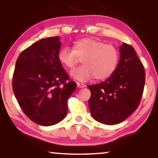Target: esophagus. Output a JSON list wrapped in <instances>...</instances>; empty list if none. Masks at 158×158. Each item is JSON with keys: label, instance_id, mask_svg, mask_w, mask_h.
<instances>
[{"label": "esophagus", "instance_id": "34e87169", "mask_svg": "<svg viewBox=\"0 0 158 158\" xmlns=\"http://www.w3.org/2000/svg\"><path fill=\"white\" fill-rule=\"evenodd\" d=\"M77 88H85V84L78 83V82L77 83Z\"/></svg>", "mask_w": 158, "mask_h": 158}]
</instances>
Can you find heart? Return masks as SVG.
Returning <instances> with one entry per match:
<instances>
[{"instance_id": "obj_1", "label": "heart", "mask_w": 158, "mask_h": 158, "mask_svg": "<svg viewBox=\"0 0 158 158\" xmlns=\"http://www.w3.org/2000/svg\"><path fill=\"white\" fill-rule=\"evenodd\" d=\"M57 57L66 68H73L82 57L83 64L71 72L73 78L85 82L95 77L103 80L111 76L117 67L119 53L114 45L104 44L93 38H83L73 43V49L63 47Z\"/></svg>"}]
</instances>
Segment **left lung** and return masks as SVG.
Segmentation results:
<instances>
[{
	"label": "left lung",
	"mask_w": 158,
	"mask_h": 158,
	"mask_svg": "<svg viewBox=\"0 0 158 158\" xmlns=\"http://www.w3.org/2000/svg\"><path fill=\"white\" fill-rule=\"evenodd\" d=\"M116 70L101 83L88 85L91 93L88 101L94 119L107 125L116 124L131 115L140 103L145 73L135 49L123 43Z\"/></svg>",
	"instance_id": "8db88e82"
}]
</instances>
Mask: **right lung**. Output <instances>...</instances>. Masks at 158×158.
I'll return each instance as SVG.
<instances>
[{
	"mask_svg": "<svg viewBox=\"0 0 158 158\" xmlns=\"http://www.w3.org/2000/svg\"><path fill=\"white\" fill-rule=\"evenodd\" d=\"M60 36L37 41L24 49L16 62L13 90L24 114L32 122L52 126L68 113L69 97L77 87L57 57Z\"/></svg>",
	"mask_w": 158,
	"mask_h": 158,
	"instance_id": "add662e5",
	"label": "right lung"
}]
</instances>
